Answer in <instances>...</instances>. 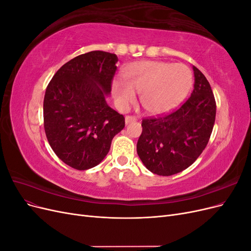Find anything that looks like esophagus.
<instances>
[{"label": "esophagus", "mask_w": 251, "mask_h": 251, "mask_svg": "<svg viewBox=\"0 0 251 251\" xmlns=\"http://www.w3.org/2000/svg\"><path fill=\"white\" fill-rule=\"evenodd\" d=\"M137 120V118L136 117H133V116H126V125H128L131 123H134V121Z\"/></svg>", "instance_id": "34e87169"}]
</instances>
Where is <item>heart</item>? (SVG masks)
<instances>
[{"mask_svg": "<svg viewBox=\"0 0 251 251\" xmlns=\"http://www.w3.org/2000/svg\"><path fill=\"white\" fill-rule=\"evenodd\" d=\"M125 80L112 81V93L120 109H126L140 93L142 108L159 115L176 108L187 96L193 85V74L183 64L165 62L136 63L126 68Z\"/></svg>", "mask_w": 251, "mask_h": 251, "instance_id": "obj_1", "label": "heart"}]
</instances>
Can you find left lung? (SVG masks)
I'll return each mask as SVG.
<instances>
[{"label": "left lung", "instance_id": "8db88e82", "mask_svg": "<svg viewBox=\"0 0 251 251\" xmlns=\"http://www.w3.org/2000/svg\"><path fill=\"white\" fill-rule=\"evenodd\" d=\"M191 97L169 115L142 120L137 154L146 168L172 176L191 166L206 148L216 119V101L204 74L193 66Z\"/></svg>", "mask_w": 251, "mask_h": 251}]
</instances>
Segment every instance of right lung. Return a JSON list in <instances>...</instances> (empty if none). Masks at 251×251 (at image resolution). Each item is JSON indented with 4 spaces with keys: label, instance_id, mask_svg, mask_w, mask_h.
Instances as JSON below:
<instances>
[{
    "label": "right lung",
    "instance_id": "1",
    "mask_svg": "<svg viewBox=\"0 0 251 251\" xmlns=\"http://www.w3.org/2000/svg\"><path fill=\"white\" fill-rule=\"evenodd\" d=\"M118 62L116 54L91 51L54 74L44 98V127L50 147L67 165L86 171L109 153L125 117L107 103Z\"/></svg>",
    "mask_w": 251,
    "mask_h": 251
}]
</instances>
